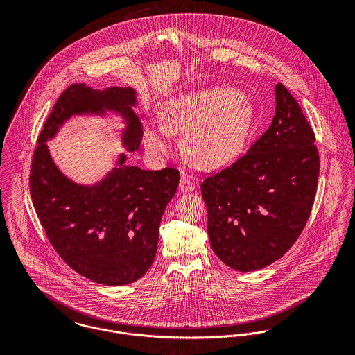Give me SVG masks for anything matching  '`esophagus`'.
<instances>
[{"instance_id":"obj_1","label":"esophagus","mask_w":355,"mask_h":355,"mask_svg":"<svg viewBox=\"0 0 355 355\" xmlns=\"http://www.w3.org/2000/svg\"><path fill=\"white\" fill-rule=\"evenodd\" d=\"M194 189H196V184H194L189 178H186V176H182V178H180L179 190H180L182 193H191V191H194Z\"/></svg>"}]
</instances>
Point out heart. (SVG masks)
<instances>
[{
  "instance_id": "1",
  "label": "heart",
  "mask_w": 355,
  "mask_h": 355,
  "mask_svg": "<svg viewBox=\"0 0 355 355\" xmlns=\"http://www.w3.org/2000/svg\"><path fill=\"white\" fill-rule=\"evenodd\" d=\"M161 128H146L144 144L153 155L169 150V135H184L190 159L203 169H220L243 152L253 131L254 112L232 87L180 94L165 102Z\"/></svg>"
}]
</instances>
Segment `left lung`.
I'll return each instance as SVG.
<instances>
[{
    "mask_svg": "<svg viewBox=\"0 0 355 355\" xmlns=\"http://www.w3.org/2000/svg\"><path fill=\"white\" fill-rule=\"evenodd\" d=\"M275 93L269 128L201 184L211 249L239 272L265 268L291 249L317 191L320 155L313 128L284 85L277 83Z\"/></svg>",
    "mask_w": 355,
    "mask_h": 355,
    "instance_id": "8db88e82",
    "label": "left lung"
}]
</instances>
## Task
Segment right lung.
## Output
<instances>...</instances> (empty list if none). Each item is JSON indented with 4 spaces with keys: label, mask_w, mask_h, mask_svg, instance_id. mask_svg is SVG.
Masks as SVG:
<instances>
[{
    "label": "right lung",
    "mask_w": 355,
    "mask_h": 355,
    "mask_svg": "<svg viewBox=\"0 0 355 355\" xmlns=\"http://www.w3.org/2000/svg\"><path fill=\"white\" fill-rule=\"evenodd\" d=\"M135 103L131 87L69 86L54 103L31 161L30 193L51 246L75 272L105 286L130 284L149 270L161 217L178 190L180 173L175 168L130 166L120 154L117 166L100 183L82 186L60 172L46 141L73 114L114 110L128 124L123 132L124 146L138 150L144 131L131 109Z\"/></svg>",
    "instance_id": "obj_1"
}]
</instances>
